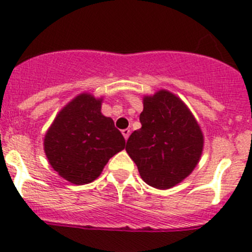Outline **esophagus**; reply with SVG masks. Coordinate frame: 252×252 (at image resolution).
<instances>
[{"mask_svg":"<svg viewBox=\"0 0 252 252\" xmlns=\"http://www.w3.org/2000/svg\"><path fill=\"white\" fill-rule=\"evenodd\" d=\"M122 134H123V137L126 138V140L129 138V135H130V129H123V130H122Z\"/></svg>","mask_w":252,"mask_h":252,"instance_id":"34e87169","label":"esophagus"}]
</instances>
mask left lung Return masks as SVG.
<instances>
[{
  "label": "left lung",
  "instance_id": "8db88e82",
  "mask_svg": "<svg viewBox=\"0 0 252 252\" xmlns=\"http://www.w3.org/2000/svg\"><path fill=\"white\" fill-rule=\"evenodd\" d=\"M142 128L126 150L150 187L166 190L180 184L199 164L204 134L194 114L176 94L159 89L143 97Z\"/></svg>",
  "mask_w": 252,
  "mask_h": 252
}]
</instances>
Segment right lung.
<instances>
[{"label":"right lung","mask_w":252,"mask_h":252,"mask_svg":"<svg viewBox=\"0 0 252 252\" xmlns=\"http://www.w3.org/2000/svg\"><path fill=\"white\" fill-rule=\"evenodd\" d=\"M103 99L79 93L58 112L44 135L49 165L72 184L97 179L113 155L126 148L113 119L102 114Z\"/></svg>","instance_id":"obj_1"}]
</instances>
